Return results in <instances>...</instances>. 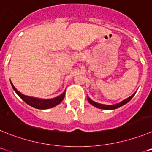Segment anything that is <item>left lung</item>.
I'll return each mask as SVG.
<instances>
[{
    "instance_id": "obj_1",
    "label": "left lung",
    "mask_w": 152,
    "mask_h": 152,
    "mask_svg": "<svg viewBox=\"0 0 152 152\" xmlns=\"http://www.w3.org/2000/svg\"><path fill=\"white\" fill-rule=\"evenodd\" d=\"M135 94V93H134L132 95V96H130L129 97L126 98V99H125V100H123V101L119 102V103H116V104H113V105H107V104H102V103H96V102H95V101H94V100H91V98H90L88 96H87V97H88V102L91 103V105H93L94 107H96V108L102 109V110H115V109L119 108V107H122V106L125 105L126 103H128V102L131 100L132 98L133 97L134 95Z\"/></svg>"
}]
</instances>
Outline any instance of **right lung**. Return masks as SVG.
<instances>
[{"mask_svg":"<svg viewBox=\"0 0 152 152\" xmlns=\"http://www.w3.org/2000/svg\"><path fill=\"white\" fill-rule=\"evenodd\" d=\"M12 88H13V91L17 93L18 96L23 100L24 102H26L28 105L31 106V107H34L36 109H39V110H45V109L52 108V107H56V106L58 105L63 100L65 95V91L60 94L59 96H56V97L52 98V99H41V98L38 97H33V96H29L26 95H24L21 94L17 88L13 86L12 82L10 81Z\"/></svg>","mask_w":152,"mask_h":152,"instance_id":"1","label":"right lung"}]
</instances>
